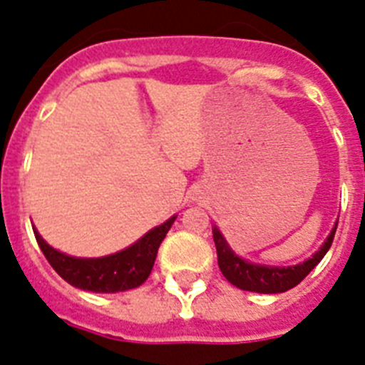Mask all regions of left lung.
Segmentation results:
<instances>
[{"label": "left lung", "mask_w": 365, "mask_h": 365, "mask_svg": "<svg viewBox=\"0 0 365 365\" xmlns=\"http://www.w3.org/2000/svg\"><path fill=\"white\" fill-rule=\"evenodd\" d=\"M338 221L331 234L327 235V240L320 247L318 252L312 254L309 259L303 263L292 267H270V265H257V263H250V261L243 259L230 248L227 243L225 235L219 232V228H212L214 232L215 250H217V263L221 269L222 276L228 279L234 287L241 289V291L250 292H261V294H278V292H285L292 287L298 285L312 269H314L327 250L331 248L334 240V232H336Z\"/></svg>", "instance_id": "8db88e82"}]
</instances>
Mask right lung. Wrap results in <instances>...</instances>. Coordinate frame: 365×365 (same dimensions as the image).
Segmentation results:
<instances>
[{"label": "right lung", "instance_id": "1", "mask_svg": "<svg viewBox=\"0 0 365 365\" xmlns=\"http://www.w3.org/2000/svg\"><path fill=\"white\" fill-rule=\"evenodd\" d=\"M177 215L168 219L159 227L151 228L131 247L124 248L120 252L109 254L104 257H74L60 252L51 247L47 241L38 234L34 235L40 245L41 252L47 257L54 270H56L67 283L76 289L91 292H122L130 291L135 287L143 285L153 269L157 250L166 237L168 230L172 228Z\"/></svg>", "mask_w": 365, "mask_h": 365}]
</instances>
